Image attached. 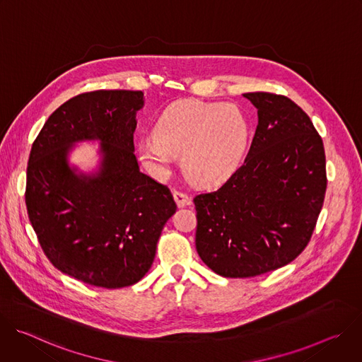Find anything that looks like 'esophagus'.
Returning <instances> with one entry per match:
<instances>
[{"label":"esophagus","instance_id":"esophagus-1","mask_svg":"<svg viewBox=\"0 0 362 362\" xmlns=\"http://www.w3.org/2000/svg\"><path fill=\"white\" fill-rule=\"evenodd\" d=\"M173 197H175V202L177 203V206L179 208H185V206H187V204H190V202H192V199L186 194V193H183V192H173Z\"/></svg>","mask_w":362,"mask_h":362}]
</instances>
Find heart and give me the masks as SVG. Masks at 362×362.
I'll use <instances>...</instances> for the list:
<instances>
[{"label": "heart", "instance_id": "b5f03b06", "mask_svg": "<svg viewBox=\"0 0 362 362\" xmlns=\"http://www.w3.org/2000/svg\"><path fill=\"white\" fill-rule=\"evenodd\" d=\"M154 136L139 146L141 160L159 172L180 156V165L194 185L226 182L240 166L249 141V123L235 105L180 100L154 124Z\"/></svg>", "mask_w": 362, "mask_h": 362}]
</instances>
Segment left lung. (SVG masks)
I'll return each instance as SVG.
<instances>
[{
    "label": "left lung",
    "instance_id": "obj_1",
    "mask_svg": "<svg viewBox=\"0 0 362 362\" xmlns=\"http://www.w3.org/2000/svg\"><path fill=\"white\" fill-rule=\"evenodd\" d=\"M257 127L245 163L211 193L197 194L196 250L225 278H252L292 262L313 236L327 172L321 136L285 97L245 93Z\"/></svg>",
    "mask_w": 362,
    "mask_h": 362
}]
</instances>
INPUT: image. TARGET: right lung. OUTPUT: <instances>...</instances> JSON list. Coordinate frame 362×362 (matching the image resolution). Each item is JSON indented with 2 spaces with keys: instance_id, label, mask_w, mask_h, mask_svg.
Listing matches in <instances>:
<instances>
[{
  "instance_id": "right-lung-1",
  "label": "right lung",
  "mask_w": 362,
  "mask_h": 362,
  "mask_svg": "<svg viewBox=\"0 0 362 362\" xmlns=\"http://www.w3.org/2000/svg\"><path fill=\"white\" fill-rule=\"evenodd\" d=\"M141 91L78 94L48 117L33 143L25 203L40 245L63 274L116 289L150 269L159 236L176 212L170 190L140 172L134 156ZM100 141L86 174L69 163L74 144Z\"/></svg>"
}]
</instances>
